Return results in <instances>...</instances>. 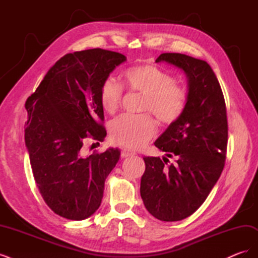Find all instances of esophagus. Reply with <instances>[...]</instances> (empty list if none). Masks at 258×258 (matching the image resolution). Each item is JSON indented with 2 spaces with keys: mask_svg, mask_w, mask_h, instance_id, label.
Segmentation results:
<instances>
[{
  "mask_svg": "<svg viewBox=\"0 0 258 258\" xmlns=\"http://www.w3.org/2000/svg\"><path fill=\"white\" fill-rule=\"evenodd\" d=\"M134 155H136V153L128 150V148H123L122 152H121L122 157H130V156H134Z\"/></svg>",
  "mask_w": 258,
  "mask_h": 258,
  "instance_id": "34e87169",
  "label": "esophagus"
}]
</instances>
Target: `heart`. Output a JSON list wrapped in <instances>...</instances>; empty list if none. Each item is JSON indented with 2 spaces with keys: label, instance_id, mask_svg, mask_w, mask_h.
<instances>
[{
  "label": "heart",
  "instance_id": "obj_1",
  "mask_svg": "<svg viewBox=\"0 0 258 258\" xmlns=\"http://www.w3.org/2000/svg\"><path fill=\"white\" fill-rule=\"evenodd\" d=\"M128 87L144 95L142 111L152 112L163 123L176 121L184 113L187 102L186 90L159 68L144 64L127 69L123 73ZM122 86L112 77L100 87V103L107 114H115L120 106ZM157 124L150 114L122 115L111 124L113 141L124 147H142L156 135Z\"/></svg>",
  "mask_w": 258,
  "mask_h": 258
}]
</instances>
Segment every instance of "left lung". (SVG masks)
Listing matches in <instances>:
<instances>
[{
  "instance_id": "obj_1",
  "label": "left lung",
  "mask_w": 258,
  "mask_h": 258,
  "mask_svg": "<svg viewBox=\"0 0 258 258\" xmlns=\"http://www.w3.org/2000/svg\"><path fill=\"white\" fill-rule=\"evenodd\" d=\"M161 61L183 70L188 95L182 116L155 141L176 162L168 165L166 157H143L140 192L154 217L176 222L197 211L220 178L228 123L222 88L206 61L176 52L161 53L156 62Z\"/></svg>"
}]
</instances>
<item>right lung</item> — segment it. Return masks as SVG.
<instances>
[{
	"label": "right lung",
	"mask_w": 258,
	"mask_h": 258,
	"mask_svg": "<svg viewBox=\"0 0 258 258\" xmlns=\"http://www.w3.org/2000/svg\"><path fill=\"white\" fill-rule=\"evenodd\" d=\"M126 59L101 48L67 53L26 102L25 140L34 179L46 205L68 220L96 212L105 178L119 160L118 148L84 156L82 147L86 140L106 137L100 87Z\"/></svg>",
	"instance_id": "obj_1"
}]
</instances>
